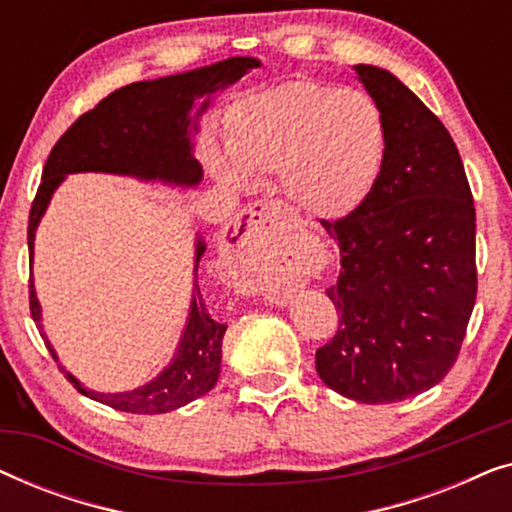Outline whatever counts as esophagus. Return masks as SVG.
<instances>
[{"label": "esophagus", "instance_id": "34e87169", "mask_svg": "<svg viewBox=\"0 0 512 512\" xmlns=\"http://www.w3.org/2000/svg\"><path fill=\"white\" fill-rule=\"evenodd\" d=\"M296 219L289 214L282 202L265 200V202H254V205L244 209V212L237 216V219L230 223L228 235H226V247L230 256H235V261L242 265V268H251V265H258L263 258H270L272 244L277 242V237L286 233V230L298 226L293 223ZM265 298L275 305H286L284 291L270 289L265 293Z\"/></svg>", "mask_w": 512, "mask_h": 512}]
</instances>
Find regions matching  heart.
Instances as JSON below:
<instances>
[{
    "instance_id": "obj_1",
    "label": "heart",
    "mask_w": 512,
    "mask_h": 512,
    "mask_svg": "<svg viewBox=\"0 0 512 512\" xmlns=\"http://www.w3.org/2000/svg\"><path fill=\"white\" fill-rule=\"evenodd\" d=\"M223 144L226 153L207 151L209 170L223 184L282 177L300 209L338 219L377 181L387 130L380 107L361 90L291 81L237 102Z\"/></svg>"
}]
</instances>
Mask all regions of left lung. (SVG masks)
I'll use <instances>...</instances> for the list:
<instances>
[{
  "instance_id": "left-lung-1",
  "label": "left lung",
  "mask_w": 512,
  "mask_h": 512,
  "mask_svg": "<svg viewBox=\"0 0 512 512\" xmlns=\"http://www.w3.org/2000/svg\"><path fill=\"white\" fill-rule=\"evenodd\" d=\"M354 72L382 111L387 149L361 205L321 221L342 268L326 291L338 333L317 349V373L340 396L380 405L429 391L457 361L478 293L475 207L438 116L387 69Z\"/></svg>"
}]
</instances>
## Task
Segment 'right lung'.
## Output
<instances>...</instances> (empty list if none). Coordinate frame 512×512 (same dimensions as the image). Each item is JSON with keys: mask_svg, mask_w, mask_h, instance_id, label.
Instances as JSON below:
<instances>
[{"mask_svg": "<svg viewBox=\"0 0 512 512\" xmlns=\"http://www.w3.org/2000/svg\"><path fill=\"white\" fill-rule=\"evenodd\" d=\"M254 67H261L256 58H228L184 74L163 76L156 81H137L114 90L95 109L86 111L58 139L46 160L44 177H41L37 198L30 209V226H27L30 261L34 256V235H37L41 216L46 214L55 188L65 181L67 174L104 172L142 181H163V184L181 188L198 186L202 181V165L193 156L191 139L193 132H198V118L205 114L214 93L240 81ZM200 96H205L206 102L195 112L194 100ZM205 249V240L198 237L195 240L191 310H188L184 333H181L170 366L144 387L116 391V394H100V391L86 389L72 373L62 368L58 354L44 333L41 305L37 291H34V279H30L32 319L37 321L48 352L83 396L121 412L163 415V412L177 410L214 389L221 373V342L228 326L209 317L205 303H202L198 263Z\"/></svg>", "mask_w": 512, "mask_h": 512, "instance_id": "add662e5", "label": "right lung"}]
</instances>
